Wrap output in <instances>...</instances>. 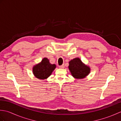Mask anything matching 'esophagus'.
Segmentation results:
<instances>
[{
	"label": "esophagus",
	"instance_id": "1",
	"mask_svg": "<svg viewBox=\"0 0 121 121\" xmlns=\"http://www.w3.org/2000/svg\"><path fill=\"white\" fill-rule=\"evenodd\" d=\"M59 68H61V69H63V68H65V65H62L59 66Z\"/></svg>",
	"mask_w": 121,
	"mask_h": 121
}]
</instances>
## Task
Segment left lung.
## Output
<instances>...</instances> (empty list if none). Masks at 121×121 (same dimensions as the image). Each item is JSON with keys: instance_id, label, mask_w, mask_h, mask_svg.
I'll use <instances>...</instances> for the list:
<instances>
[{"instance_id": "obj_1", "label": "left lung", "mask_w": 121, "mask_h": 121, "mask_svg": "<svg viewBox=\"0 0 121 121\" xmlns=\"http://www.w3.org/2000/svg\"><path fill=\"white\" fill-rule=\"evenodd\" d=\"M69 70L72 75L77 79H82L86 77L90 72V68L82 63L78 58L69 62Z\"/></svg>"}]
</instances>
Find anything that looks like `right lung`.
Returning <instances> with one entry per match:
<instances>
[{
  "mask_svg": "<svg viewBox=\"0 0 121 121\" xmlns=\"http://www.w3.org/2000/svg\"><path fill=\"white\" fill-rule=\"evenodd\" d=\"M56 67V65L55 64L51 65L48 59L45 58L40 63L34 66L33 72L36 78L44 79L51 75Z\"/></svg>",
  "mask_w": 121,
  "mask_h": 121,
  "instance_id": "right-lung-1",
  "label": "right lung"
}]
</instances>
